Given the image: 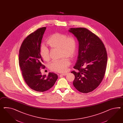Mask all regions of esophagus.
I'll use <instances>...</instances> for the list:
<instances>
[{
  "instance_id": "34e87169",
  "label": "esophagus",
  "mask_w": 123,
  "mask_h": 123,
  "mask_svg": "<svg viewBox=\"0 0 123 123\" xmlns=\"http://www.w3.org/2000/svg\"><path fill=\"white\" fill-rule=\"evenodd\" d=\"M67 74V73H64V74H60V75L66 76Z\"/></svg>"
}]
</instances>
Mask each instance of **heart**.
<instances>
[{
  "label": "heart",
  "instance_id": "1",
  "mask_svg": "<svg viewBox=\"0 0 123 123\" xmlns=\"http://www.w3.org/2000/svg\"><path fill=\"white\" fill-rule=\"evenodd\" d=\"M46 42L51 48L60 49L61 57L72 58L75 56L77 43L75 38L73 37H68L65 34L57 32L50 35ZM40 54L45 61H49L50 59L49 49L44 45L40 48ZM66 57L53 61L49 65V69L56 72H65L70 64L69 59Z\"/></svg>",
  "mask_w": 123,
  "mask_h": 123
}]
</instances>
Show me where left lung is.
Masks as SVG:
<instances>
[{"instance_id":"obj_1","label":"left lung","mask_w":123,"mask_h":123,"mask_svg":"<svg viewBox=\"0 0 123 123\" xmlns=\"http://www.w3.org/2000/svg\"><path fill=\"white\" fill-rule=\"evenodd\" d=\"M69 31L79 43L78 59L74 67L76 70L71 72L75 76L73 85L80 92L87 93L97 88L104 78L107 51L100 38L87 29L70 28Z\"/></svg>"}]
</instances>
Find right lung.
Wrapping results in <instances>:
<instances>
[{
	"instance_id": "1",
	"label": "right lung",
	"mask_w": 123,
	"mask_h": 123,
	"mask_svg": "<svg viewBox=\"0 0 123 123\" xmlns=\"http://www.w3.org/2000/svg\"><path fill=\"white\" fill-rule=\"evenodd\" d=\"M46 27L38 28L27 37L19 50V62L22 75L30 88L35 91L44 92L51 88L58 76L54 73L42 75L40 68H44L40 54L41 40Z\"/></svg>"
}]
</instances>
